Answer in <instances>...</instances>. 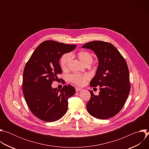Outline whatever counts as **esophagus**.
Wrapping results in <instances>:
<instances>
[{"instance_id": "1", "label": "esophagus", "mask_w": 149, "mask_h": 149, "mask_svg": "<svg viewBox=\"0 0 149 149\" xmlns=\"http://www.w3.org/2000/svg\"><path fill=\"white\" fill-rule=\"evenodd\" d=\"M75 91H76L77 92H78V91H82V89L80 88H79V87H76V88H75Z\"/></svg>"}]
</instances>
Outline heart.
<instances>
[{"mask_svg": "<svg viewBox=\"0 0 149 149\" xmlns=\"http://www.w3.org/2000/svg\"><path fill=\"white\" fill-rule=\"evenodd\" d=\"M77 56L80 61L84 65L91 64L93 61L92 55L87 51H81L77 54ZM71 55L70 54L63 55L60 59V65L62 70H67L71 61ZM90 78L88 74H73L70 76V81L78 86H83L87 80Z\"/></svg>", "mask_w": 149, "mask_h": 149, "instance_id": "obj_1", "label": "heart"}]
</instances>
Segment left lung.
<instances>
[{"label":"left lung","mask_w":149,"mask_h":149,"mask_svg":"<svg viewBox=\"0 0 149 149\" xmlns=\"http://www.w3.org/2000/svg\"><path fill=\"white\" fill-rule=\"evenodd\" d=\"M82 48L94 51L98 59L95 75L90 82V86H99V95H94L90 91L91 98L87 104V111L98 119L113 117L121 110L130 93L127 63L117 48L109 42L91 41Z\"/></svg>","instance_id":"8db88e82"}]
</instances>
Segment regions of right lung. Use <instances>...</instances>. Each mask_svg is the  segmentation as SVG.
Returning <instances> with one entry per match:
<instances>
[{"mask_svg": "<svg viewBox=\"0 0 149 149\" xmlns=\"http://www.w3.org/2000/svg\"><path fill=\"white\" fill-rule=\"evenodd\" d=\"M76 47L45 40L36 48L26 63L23 74L24 95L31 112L42 120L55 121L67 111L68 98L75 94V88L68 85L59 90L51 85L62 73L60 58Z\"/></svg>", "mask_w": 149, "mask_h": 149, "instance_id": "1", "label": "right lung"}]
</instances>
